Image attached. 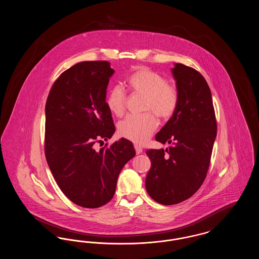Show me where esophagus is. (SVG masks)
I'll return each instance as SVG.
<instances>
[{
    "label": "esophagus",
    "instance_id": "obj_1",
    "mask_svg": "<svg viewBox=\"0 0 259 259\" xmlns=\"http://www.w3.org/2000/svg\"><path fill=\"white\" fill-rule=\"evenodd\" d=\"M134 148H135L136 153H137V154H140V153L143 152V148H142V147H140L139 145H134Z\"/></svg>",
    "mask_w": 259,
    "mask_h": 259
}]
</instances>
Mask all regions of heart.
<instances>
[{"label":"heart","instance_id":"b5f03b06","mask_svg":"<svg viewBox=\"0 0 259 259\" xmlns=\"http://www.w3.org/2000/svg\"><path fill=\"white\" fill-rule=\"evenodd\" d=\"M126 85L132 94L145 96L144 111H152L158 118L168 119L179 106L180 95L175 84L168 82L162 74L139 67L126 78ZM126 93L122 87H111L106 96V106L115 116H122L126 108ZM157 121L151 112L130 115L118 124V133L124 139L137 144L147 142L156 130Z\"/></svg>","mask_w":259,"mask_h":259}]
</instances>
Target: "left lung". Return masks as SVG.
Here are the masks:
<instances>
[{
    "label": "left lung",
    "mask_w": 259,
    "mask_h": 259,
    "mask_svg": "<svg viewBox=\"0 0 259 259\" xmlns=\"http://www.w3.org/2000/svg\"><path fill=\"white\" fill-rule=\"evenodd\" d=\"M179 106L155 136L171 147L147 150L151 167L146 179L149 196L162 205L179 204L191 197L209 170L217 120L209 85L195 69L175 64Z\"/></svg>",
    "instance_id": "1"
}]
</instances>
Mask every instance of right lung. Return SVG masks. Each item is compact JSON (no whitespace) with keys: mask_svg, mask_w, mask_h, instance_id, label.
<instances>
[{"mask_svg":"<svg viewBox=\"0 0 259 259\" xmlns=\"http://www.w3.org/2000/svg\"><path fill=\"white\" fill-rule=\"evenodd\" d=\"M113 73L108 61L77 63L55 80L46 104L45 153L50 171L63 193L83 208L111 201L119 172L136 154L124 138L95 148L115 131L106 106Z\"/></svg>","mask_w":259,"mask_h":259,"instance_id":"1","label":"right lung"}]
</instances>
